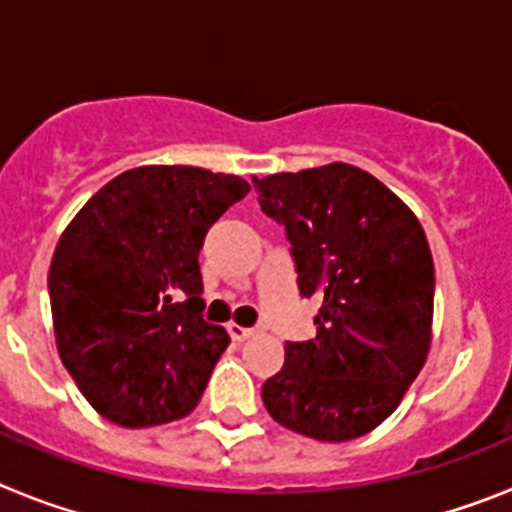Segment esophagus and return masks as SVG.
<instances>
[{"label":"esophagus","instance_id":"obj_1","mask_svg":"<svg viewBox=\"0 0 512 512\" xmlns=\"http://www.w3.org/2000/svg\"><path fill=\"white\" fill-rule=\"evenodd\" d=\"M228 333H230V338H233V341H246V338H251L256 330L243 328V325H238V323H230Z\"/></svg>","mask_w":512,"mask_h":512}]
</instances>
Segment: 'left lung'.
<instances>
[{
    "label": "left lung",
    "instance_id": "obj_1",
    "mask_svg": "<svg viewBox=\"0 0 512 512\" xmlns=\"http://www.w3.org/2000/svg\"><path fill=\"white\" fill-rule=\"evenodd\" d=\"M261 210L292 243L297 284L318 297V336L284 343L261 387L269 415L300 436L341 443L390 418L433 338V256L415 212L351 164L253 179Z\"/></svg>",
    "mask_w": 512,
    "mask_h": 512
}]
</instances>
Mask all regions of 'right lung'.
<instances>
[{
  "label": "right lung",
  "instance_id": "obj_1",
  "mask_svg": "<svg viewBox=\"0 0 512 512\" xmlns=\"http://www.w3.org/2000/svg\"><path fill=\"white\" fill-rule=\"evenodd\" d=\"M251 184L200 166H138L66 225L48 271L66 372L102 418L151 428L192 413L225 328L202 320L197 256L210 225Z\"/></svg>",
  "mask_w": 512,
  "mask_h": 512
}]
</instances>
